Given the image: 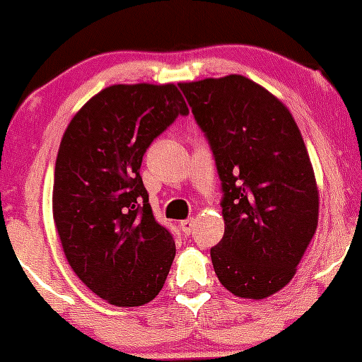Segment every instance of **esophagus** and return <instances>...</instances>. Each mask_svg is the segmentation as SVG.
<instances>
[{
	"instance_id": "esophagus-1",
	"label": "esophagus",
	"mask_w": 362,
	"mask_h": 362,
	"mask_svg": "<svg viewBox=\"0 0 362 362\" xmlns=\"http://www.w3.org/2000/svg\"><path fill=\"white\" fill-rule=\"evenodd\" d=\"M180 228L185 235L193 233V230H194V220H193V218H189V220H182L180 223Z\"/></svg>"
}]
</instances>
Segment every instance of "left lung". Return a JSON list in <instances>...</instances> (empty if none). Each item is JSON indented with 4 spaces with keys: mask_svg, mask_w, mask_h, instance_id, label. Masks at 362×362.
<instances>
[{
    "mask_svg": "<svg viewBox=\"0 0 362 362\" xmlns=\"http://www.w3.org/2000/svg\"><path fill=\"white\" fill-rule=\"evenodd\" d=\"M221 181L225 235L211 248L223 287L260 298L296 275L317 230L319 191L304 139L275 95L243 75L182 82Z\"/></svg>",
    "mask_w": 362,
    "mask_h": 362,
    "instance_id": "8db88e82",
    "label": "left lung"
}]
</instances>
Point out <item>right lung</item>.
<instances>
[{"mask_svg":"<svg viewBox=\"0 0 362 362\" xmlns=\"http://www.w3.org/2000/svg\"><path fill=\"white\" fill-rule=\"evenodd\" d=\"M188 114L174 83L110 86L62 137L53 220L72 270L109 304L144 305L166 282L176 245L156 221L139 171L151 142Z\"/></svg>","mask_w":362,"mask_h":362,"instance_id":"right-lung-1","label":"right lung"}]
</instances>
